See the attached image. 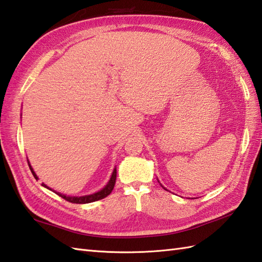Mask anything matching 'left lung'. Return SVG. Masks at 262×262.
<instances>
[{
    "mask_svg": "<svg viewBox=\"0 0 262 262\" xmlns=\"http://www.w3.org/2000/svg\"><path fill=\"white\" fill-rule=\"evenodd\" d=\"M161 186H162V185H161ZM162 187H163V186H162ZM163 188H164V187H163ZM164 189H165V188H164Z\"/></svg>",
    "mask_w": 262,
    "mask_h": 262,
    "instance_id": "obj_1",
    "label": "left lung"
}]
</instances>
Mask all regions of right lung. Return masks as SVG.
I'll use <instances>...</instances> for the list:
<instances>
[{
    "instance_id": "right-lung-1",
    "label": "right lung",
    "mask_w": 262,
    "mask_h": 262,
    "mask_svg": "<svg viewBox=\"0 0 262 262\" xmlns=\"http://www.w3.org/2000/svg\"><path fill=\"white\" fill-rule=\"evenodd\" d=\"M28 164H29V168H30V170H31V172H32L33 177H35V179L38 180L39 178L37 177L36 172L33 171L32 166L30 165L29 160H28ZM116 177H117V169L115 168L114 171H113V173H111V177H110L109 181L107 182V185H105V186L101 189V190H99V191L94 192V193H91V194H85V196H80V197H79V196H66V194H64V193H60V192H57V191L53 190L52 188L47 187V186L45 185V183H41V186L47 188V189H49V190L54 191L55 193H57L59 197L64 198L65 200H68V202H70V203H73V204H89V203L97 202V200H100V199H102V198H104V197H107L108 194H109L111 191H113V189H114V187H115Z\"/></svg>"
}]
</instances>
